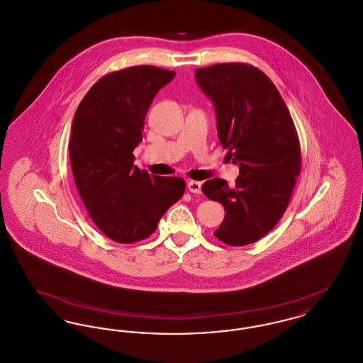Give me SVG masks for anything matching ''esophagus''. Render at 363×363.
<instances>
[{"label": "esophagus", "instance_id": "34e87169", "mask_svg": "<svg viewBox=\"0 0 363 363\" xmlns=\"http://www.w3.org/2000/svg\"><path fill=\"white\" fill-rule=\"evenodd\" d=\"M188 189H189L191 193L201 194V182H199V181H189V182H188Z\"/></svg>", "mask_w": 363, "mask_h": 363}]
</instances>
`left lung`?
Returning a JSON list of instances; mask_svg holds the SVG:
<instances>
[{
    "label": "left lung",
    "mask_w": 363,
    "mask_h": 363,
    "mask_svg": "<svg viewBox=\"0 0 363 363\" xmlns=\"http://www.w3.org/2000/svg\"><path fill=\"white\" fill-rule=\"evenodd\" d=\"M194 76L215 107L220 144L240 164L235 185L212 178L201 186L225 207L213 235L231 246L253 243L277 225L301 173L293 118L275 84L255 67L218 64Z\"/></svg>",
    "instance_id": "obj_1"
}]
</instances>
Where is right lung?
<instances>
[{
    "instance_id": "add662e5",
    "label": "right lung",
    "mask_w": 363,
    "mask_h": 363,
    "mask_svg": "<svg viewBox=\"0 0 363 363\" xmlns=\"http://www.w3.org/2000/svg\"><path fill=\"white\" fill-rule=\"evenodd\" d=\"M173 70L150 65L108 73L79 104L70 133L73 178L89 218L113 241L150 237L177 203L185 181L157 177L133 164L147 111Z\"/></svg>"
}]
</instances>
